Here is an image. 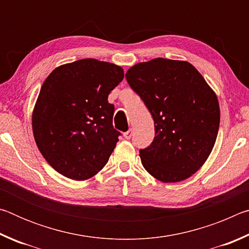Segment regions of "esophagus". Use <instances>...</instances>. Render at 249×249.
<instances>
[{"mask_svg":"<svg viewBox=\"0 0 249 249\" xmlns=\"http://www.w3.org/2000/svg\"><path fill=\"white\" fill-rule=\"evenodd\" d=\"M132 136H133V129L132 128H129L127 132L124 133V137L126 138V140H129V138Z\"/></svg>","mask_w":249,"mask_h":249,"instance_id":"1","label":"esophagus"}]
</instances>
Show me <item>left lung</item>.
Returning <instances> with one entry per match:
<instances>
[{
    "instance_id": "obj_1",
    "label": "left lung",
    "mask_w": 249,
    "mask_h": 249,
    "mask_svg": "<svg viewBox=\"0 0 249 249\" xmlns=\"http://www.w3.org/2000/svg\"><path fill=\"white\" fill-rule=\"evenodd\" d=\"M129 87L153 116L155 137L142 163L162 182L191 177L208 159L220 127L215 93L187 61L156 58L129 68Z\"/></svg>"
}]
</instances>
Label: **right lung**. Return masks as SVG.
<instances>
[{
  "instance_id": "obj_1",
  "label": "right lung",
  "mask_w": 249,
  "mask_h": 249,
  "mask_svg": "<svg viewBox=\"0 0 249 249\" xmlns=\"http://www.w3.org/2000/svg\"><path fill=\"white\" fill-rule=\"evenodd\" d=\"M124 78L121 67L81 59L58 67L41 86L33 112L37 147L59 174L87 180L102 169L119 142L107 96Z\"/></svg>"
}]
</instances>
